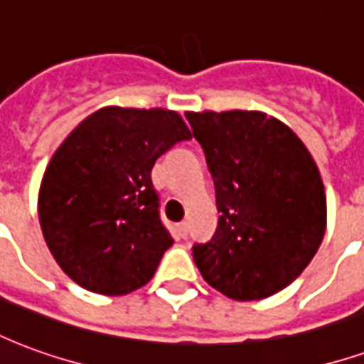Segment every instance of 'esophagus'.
Masks as SVG:
<instances>
[{
  "instance_id": "esophagus-1",
  "label": "esophagus",
  "mask_w": 364,
  "mask_h": 364,
  "mask_svg": "<svg viewBox=\"0 0 364 364\" xmlns=\"http://www.w3.org/2000/svg\"><path fill=\"white\" fill-rule=\"evenodd\" d=\"M175 232H177V236L185 240V237H187V234H189V226H187V222H181V224H177Z\"/></svg>"
}]
</instances>
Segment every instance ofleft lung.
Returning a JSON list of instances; mask_svg holds the SVG:
<instances>
[{
  "mask_svg": "<svg viewBox=\"0 0 364 364\" xmlns=\"http://www.w3.org/2000/svg\"><path fill=\"white\" fill-rule=\"evenodd\" d=\"M205 150L218 228L193 259L213 289L261 300L302 273L326 232V193L316 161L281 120L259 111L187 112Z\"/></svg>",
  "mask_w": 364,
  "mask_h": 364,
  "instance_id": "obj_1",
  "label": "left lung"
}]
</instances>
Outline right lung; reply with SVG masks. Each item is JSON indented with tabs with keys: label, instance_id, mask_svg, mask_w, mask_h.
<instances>
[{
	"label": "right lung",
	"instance_id": "right-lung-1",
	"mask_svg": "<svg viewBox=\"0 0 364 364\" xmlns=\"http://www.w3.org/2000/svg\"><path fill=\"white\" fill-rule=\"evenodd\" d=\"M191 138L167 109L103 107L72 130L38 193L43 236L72 281L120 296L154 277L173 237L159 218L151 167Z\"/></svg>",
	"mask_w": 364,
	"mask_h": 364
}]
</instances>
